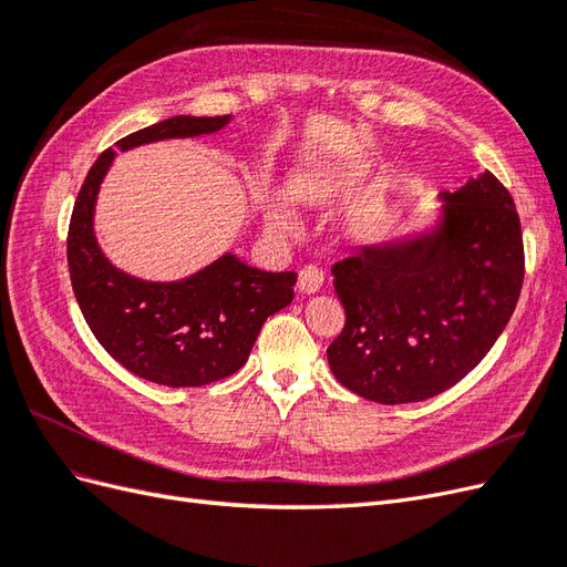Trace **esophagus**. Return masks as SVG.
Here are the masks:
<instances>
[{
  "mask_svg": "<svg viewBox=\"0 0 567 567\" xmlns=\"http://www.w3.org/2000/svg\"><path fill=\"white\" fill-rule=\"evenodd\" d=\"M323 286V271L317 265H305L298 271V290L305 296L317 293V290Z\"/></svg>",
  "mask_w": 567,
  "mask_h": 567,
  "instance_id": "34e87169",
  "label": "esophagus"
}]
</instances>
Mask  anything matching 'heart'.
I'll return each instance as SVG.
<instances>
[{
	"label": "heart",
	"instance_id": "b5f03b06",
	"mask_svg": "<svg viewBox=\"0 0 567 567\" xmlns=\"http://www.w3.org/2000/svg\"><path fill=\"white\" fill-rule=\"evenodd\" d=\"M267 219H269V225L274 227V229H279V231H293L296 229V221H293V217H290L281 205H269L267 208Z\"/></svg>",
	"mask_w": 567,
	"mask_h": 567
}]
</instances>
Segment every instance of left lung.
I'll list each match as a JSON object with an SVG mask.
<instances>
[{"instance_id": "left-lung-1", "label": "left lung", "mask_w": 567, "mask_h": 567, "mask_svg": "<svg viewBox=\"0 0 567 567\" xmlns=\"http://www.w3.org/2000/svg\"><path fill=\"white\" fill-rule=\"evenodd\" d=\"M440 198L433 229L362 246L331 269L346 326L326 354L364 400L421 402L456 385L516 310L525 252L506 186L483 173Z\"/></svg>"}]
</instances>
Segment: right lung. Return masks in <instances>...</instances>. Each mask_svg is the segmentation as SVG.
I'll return each mask as SVG.
<instances>
[{"label": "right lung", "instance_id": "1", "mask_svg": "<svg viewBox=\"0 0 567 567\" xmlns=\"http://www.w3.org/2000/svg\"><path fill=\"white\" fill-rule=\"evenodd\" d=\"M229 115H175L144 127L117 151L213 134ZM115 151L101 153L84 179L71 227L68 269L80 310L115 362L144 381L167 388H198L246 364L262 323L293 300L298 274L262 271L225 252L179 281H144L117 269L94 236V208Z\"/></svg>", "mask_w": 567, "mask_h": 567}]
</instances>
